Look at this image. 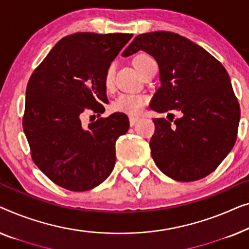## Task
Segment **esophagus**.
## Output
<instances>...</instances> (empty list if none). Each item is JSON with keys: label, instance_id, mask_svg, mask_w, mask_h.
<instances>
[{"label": "esophagus", "instance_id": "1", "mask_svg": "<svg viewBox=\"0 0 249 249\" xmlns=\"http://www.w3.org/2000/svg\"><path fill=\"white\" fill-rule=\"evenodd\" d=\"M139 120H140L139 117H133V116H129V125H131V126L135 125V124L138 123V122H139Z\"/></svg>", "mask_w": 249, "mask_h": 249}]
</instances>
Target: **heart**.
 Returning <instances> with one entry per match:
<instances>
[{
    "label": "heart",
    "instance_id": "1",
    "mask_svg": "<svg viewBox=\"0 0 249 249\" xmlns=\"http://www.w3.org/2000/svg\"><path fill=\"white\" fill-rule=\"evenodd\" d=\"M155 61L151 56L146 54H139L133 58V65L135 66V69L138 70L141 74V72L146 68V65H149L150 63ZM114 73H115V65L110 64L106 70L105 73V87L107 89L111 88L114 81ZM146 97L143 94L138 93H122L118 96L116 99L114 100L111 108L114 111H118V113H123L127 115H138L140 111L142 110V108L144 107L146 104Z\"/></svg>",
    "mask_w": 249,
    "mask_h": 249
}]
</instances>
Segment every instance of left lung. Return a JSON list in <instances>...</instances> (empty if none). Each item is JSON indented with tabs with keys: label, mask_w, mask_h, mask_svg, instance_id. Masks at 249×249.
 <instances>
[{
	"label": "left lung",
	"mask_w": 249,
	"mask_h": 249,
	"mask_svg": "<svg viewBox=\"0 0 249 249\" xmlns=\"http://www.w3.org/2000/svg\"><path fill=\"white\" fill-rule=\"evenodd\" d=\"M139 51L151 55L159 65L161 87L150 108L181 115L174 124L153 118L156 131L150 148L157 167L178 181L208 176L229 155L237 139L240 108L228 72L204 48L175 33L139 35L122 56Z\"/></svg>",
	"instance_id": "left-lung-1"
}]
</instances>
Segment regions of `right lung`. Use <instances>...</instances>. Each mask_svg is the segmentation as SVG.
I'll return each instance as SVG.
<instances>
[{"mask_svg": "<svg viewBox=\"0 0 249 249\" xmlns=\"http://www.w3.org/2000/svg\"><path fill=\"white\" fill-rule=\"evenodd\" d=\"M132 34L76 33L62 38L31 74L23 132L37 167L58 186L89 191L106 180L116 162L115 144L128 118L114 113L83 126L89 111L108 104L105 73Z\"/></svg>", "mask_w": 249, "mask_h": 249, "instance_id": "add662e5", "label": "right lung"}]
</instances>
